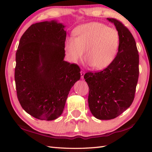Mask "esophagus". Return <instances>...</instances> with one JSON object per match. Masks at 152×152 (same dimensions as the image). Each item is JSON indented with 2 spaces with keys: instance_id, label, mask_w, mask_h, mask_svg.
<instances>
[{
  "instance_id": "esophagus-1",
  "label": "esophagus",
  "mask_w": 152,
  "mask_h": 152,
  "mask_svg": "<svg viewBox=\"0 0 152 152\" xmlns=\"http://www.w3.org/2000/svg\"><path fill=\"white\" fill-rule=\"evenodd\" d=\"M80 74H81V78H82V79H83V76H84L85 72L83 70H82L81 72H80Z\"/></svg>"
}]
</instances>
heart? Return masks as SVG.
Here are the masks:
<instances>
[{
  "label": "heart",
  "instance_id": "obj_1",
  "mask_svg": "<svg viewBox=\"0 0 152 152\" xmlns=\"http://www.w3.org/2000/svg\"><path fill=\"white\" fill-rule=\"evenodd\" d=\"M73 38L66 42V49L75 61L84 59L95 70H103L110 65L117 56L120 43L119 32L102 23L90 22L76 27Z\"/></svg>",
  "mask_w": 152,
  "mask_h": 152
}]
</instances>
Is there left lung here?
Masks as SVG:
<instances>
[{"label": "left lung", "instance_id": "left-lung-1", "mask_svg": "<svg viewBox=\"0 0 152 152\" xmlns=\"http://www.w3.org/2000/svg\"><path fill=\"white\" fill-rule=\"evenodd\" d=\"M107 19L114 24L120 36L117 56L103 70L84 75L89 89L90 111L102 120L118 117L131 105L139 76V55L134 37L121 21Z\"/></svg>", "mask_w": 152, "mask_h": 152}]
</instances>
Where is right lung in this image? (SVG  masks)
Here are the masks:
<instances>
[{
  "label": "right lung",
  "instance_id": "obj_1",
  "mask_svg": "<svg viewBox=\"0 0 152 152\" xmlns=\"http://www.w3.org/2000/svg\"><path fill=\"white\" fill-rule=\"evenodd\" d=\"M57 21L28 27L16 51L15 82L23 109L40 120H53L63 113L71 88L80 78L78 64L64 61L66 33Z\"/></svg>",
  "mask_w": 152,
  "mask_h": 152
}]
</instances>
